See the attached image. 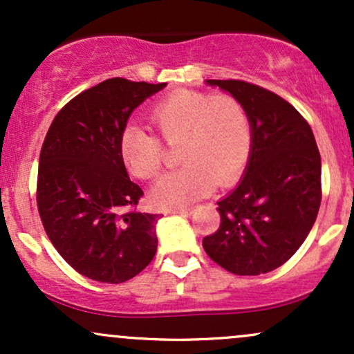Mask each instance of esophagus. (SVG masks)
Wrapping results in <instances>:
<instances>
[{"instance_id": "obj_1", "label": "esophagus", "mask_w": 354, "mask_h": 354, "mask_svg": "<svg viewBox=\"0 0 354 354\" xmlns=\"http://www.w3.org/2000/svg\"><path fill=\"white\" fill-rule=\"evenodd\" d=\"M169 213H171V214H185V216H186V214H191V213H193V208H181V209H171V211H169Z\"/></svg>"}]
</instances>
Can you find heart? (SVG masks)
Masks as SVG:
<instances>
[{"instance_id": "obj_1", "label": "heart", "mask_w": 354, "mask_h": 354, "mask_svg": "<svg viewBox=\"0 0 354 354\" xmlns=\"http://www.w3.org/2000/svg\"><path fill=\"white\" fill-rule=\"evenodd\" d=\"M151 121L169 146L181 145L185 168L154 183L151 200L158 208L188 206L241 174L251 151V124L245 106L228 95L209 96L176 91L154 106ZM120 154L128 171L153 178L163 165V145L140 126L128 124L120 136Z\"/></svg>"}]
</instances>
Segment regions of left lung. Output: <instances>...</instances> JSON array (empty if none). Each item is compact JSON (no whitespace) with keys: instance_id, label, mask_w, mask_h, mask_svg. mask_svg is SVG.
<instances>
[{"instance_id":"8db88e82","label":"left lung","mask_w":354,"mask_h":354,"mask_svg":"<svg viewBox=\"0 0 354 354\" xmlns=\"http://www.w3.org/2000/svg\"><path fill=\"white\" fill-rule=\"evenodd\" d=\"M243 104L251 151L238 186L216 205L221 225L203 239L230 273L256 276L286 263L318 216L321 156L310 124L288 101L238 80H206Z\"/></svg>"}]
</instances>
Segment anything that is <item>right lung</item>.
I'll return each mask as SVG.
<instances>
[{
    "mask_svg": "<svg viewBox=\"0 0 354 354\" xmlns=\"http://www.w3.org/2000/svg\"><path fill=\"white\" fill-rule=\"evenodd\" d=\"M165 86L103 81L61 109L44 138L36 194L44 231L64 261L95 281H128L156 254L160 214L120 213L143 196L126 173L120 136L131 113Z\"/></svg>",
    "mask_w": 354,
    "mask_h": 354,
    "instance_id": "right-lung-1",
    "label": "right lung"
}]
</instances>
